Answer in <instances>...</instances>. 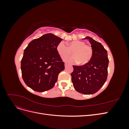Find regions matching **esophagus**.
<instances>
[{"label": "esophagus", "mask_w": 129, "mask_h": 129, "mask_svg": "<svg viewBox=\"0 0 129 129\" xmlns=\"http://www.w3.org/2000/svg\"><path fill=\"white\" fill-rule=\"evenodd\" d=\"M68 66V63H65L64 64V67H65V68L67 67V66Z\"/></svg>", "instance_id": "obj_1"}]
</instances>
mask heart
Here are the masks:
<instances>
[{
  "label": "heart",
  "mask_w": 129,
  "mask_h": 129,
  "mask_svg": "<svg viewBox=\"0 0 129 129\" xmlns=\"http://www.w3.org/2000/svg\"><path fill=\"white\" fill-rule=\"evenodd\" d=\"M57 51L59 55L63 57L68 56L73 51L74 57H66L63 60L68 63H79L80 64L87 63L93 55V48L85 42L80 40L73 41L68 44V46L63 42H61L57 46Z\"/></svg>",
  "instance_id": "1"
}]
</instances>
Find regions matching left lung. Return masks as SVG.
Returning <instances> with one entry per match:
<instances>
[{"label":"left lung","mask_w":129,"mask_h":129,"mask_svg":"<svg viewBox=\"0 0 129 129\" xmlns=\"http://www.w3.org/2000/svg\"><path fill=\"white\" fill-rule=\"evenodd\" d=\"M83 39L89 41L93 48V55L87 63L73 66L71 73L74 89L83 94H93L99 91L107 79L109 59L108 53L100 42L87 37Z\"/></svg>","instance_id":"obj_1"}]
</instances>
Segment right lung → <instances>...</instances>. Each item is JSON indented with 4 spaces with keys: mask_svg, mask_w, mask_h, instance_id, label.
I'll list each match as a JSON object with an SVG mask.
<instances>
[{
    "mask_svg": "<svg viewBox=\"0 0 129 129\" xmlns=\"http://www.w3.org/2000/svg\"><path fill=\"white\" fill-rule=\"evenodd\" d=\"M62 40L48 33L29 42L21 61L22 79L28 87L44 92L54 86L58 74L64 69V62L56 49Z\"/></svg>",
    "mask_w": 129,
    "mask_h": 129,
    "instance_id": "add662e5",
    "label": "right lung"
}]
</instances>
